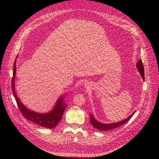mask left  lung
I'll list each match as a JSON object with an SVG mask.
<instances>
[{
	"mask_svg": "<svg viewBox=\"0 0 159 159\" xmlns=\"http://www.w3.org/2000/svg\"><path fill=\"white\" fill-rule=\"evenodd\" d=\"M137 69H138L139 72L141 74V76H142L143 80H145L144 68H143V65L142 60H140L137 62ZM134 113V112L133 113L132 115H131V116H129L128 118L124 120L123 121H121L118 122V123H110V124H103V123H99V121H97V120H96V119L93 117V116L92 115H90V123H91V125L93 126V127H94L95 128H96L98 129L102 130V131L111 130V129H115L116 128H118L119 126H121L125 124L132 117Z\"/></svg>",
	"mask_w": 159,
	"mask_h": 159,
	"instance_id": "left-lung-1",
	"label": "left lung"
}]
</instances>
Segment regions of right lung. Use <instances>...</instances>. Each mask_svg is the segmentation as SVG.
Masks as SVG:
<instances>
[{
  "mask_svg": "<svg viewBox=\"0 0 159 159\" xmlns=\"http://www.w3.org/2000/svg\"><path fill=\"white\" fill-rule=\"evenodd\" d=\"M16 64L14 63L13 75L11 81L12 90L18 107L21 112L22 116L26 118L27 120H29L33 123H34L43 128H48L51 129L55 128L61 120L63 112L66 107V105L63 104V98H60L53 111H50L49 113H47V114H40V113H37L30 111L22 104L20 101L16 96V94L14 90V79L16 75Z\"/></svg>",
  "mask_w": 159,
  "mask_h": 159,
  "instance_id": "right-lung-1",
  "label": "right lung"
}]
</instances>
